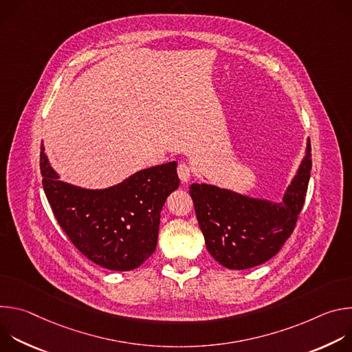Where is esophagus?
I'll list each match as a JSON object with an SVG mask.
<instances>
[{
    "mask_svg": "<svg viewBox=\"0 0 352 352\" xmlns=\"http://www.w3.org/2000/svg\"><path fill=\"white\" fill-rule=\"evenodd\" d=\"M178 175H179V178H181L182 182H188V181L190 179V177H192V170H190L189 164L181 163V164L178 166Z\"/></svg>",
    "mask_w": 352,
    "mask_h": 352,
    "instance_id": "34e87169",
    "label": "esophagus"
}]
</instances>
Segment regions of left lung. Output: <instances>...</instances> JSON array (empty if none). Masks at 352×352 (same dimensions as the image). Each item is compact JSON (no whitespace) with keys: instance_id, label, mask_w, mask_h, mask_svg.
Masks as SVG:
<instances>
[{"instance_id":"obj_1","label":"left lung","mask_w":352,"mask_h":352,"mask_svg":"<svg viewBox=\"0 0 352 352\" xmlns=\"http://www.w3.org/2000/svg\"><path fill=\"white\" fill-rule=\"evenodd\" d=\"M311 140L280 202L210 184H192L195 212L209 254L224 267L245 270L272 259L294 231L311 178Z\"/></svg>"}]
</instances>
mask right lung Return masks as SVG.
Segmentation results:
<instances>
[{
    "mask_svg": "<svg viewBox=\"0 0 352 352\" xmlns=\"http://www.w3.org/2000/svg\"><path fill=\"white\" fill-rule=\"evenodd\" d=\"M41 143L43 188L71 242L94 262L114 272L139 267L157 246L160 213L179 186L177 163L140 170L113 186L90 189L60 179Z\"/></svg>",
    "mask_w": 352,
    "mask_h": 352,
    "instance_id": "1",
    "label": "right lung"
}]
</instances>
